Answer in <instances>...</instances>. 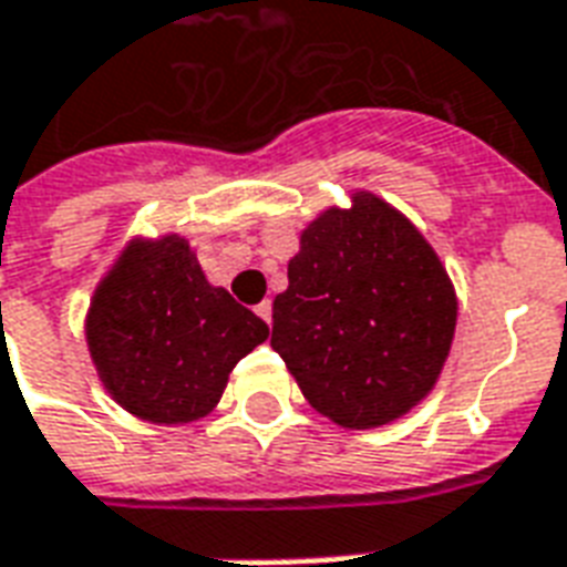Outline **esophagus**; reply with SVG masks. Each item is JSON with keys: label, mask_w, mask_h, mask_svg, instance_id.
I'll return each mask as SVG.
<instances>
[{"label": "esophagus", "mask_w": 567, "mask_h": 567, "mask_svg": "<svg viewBox=\"0 0 567 567\" xmlns=\"http://www.w3.org/2000/svg\"><path fill=\"white\" fill-rule=\"evenodd\" d=\"M255 316H258V318H261V321H267V324H270V321H272V303H270V300H264V303L255 306Z\"/></svg>", "instance_id": "esophagus-1"}]
</instances>
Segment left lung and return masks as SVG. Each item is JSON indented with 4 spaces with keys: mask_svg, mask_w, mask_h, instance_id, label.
Segmentation results:
<instances>
[{
    "mask_svg": "<svg viewBox=\"0 0 567 567\" xmlns=\"http://www.w3.org/2000/svg\"><path fill=\"white\" fill-rule=\"evenodd\" d=\"M456 291L421 230L372 192L300 234L270 346L318 414L348 430L396 421L435 388Z\"/></svg>",
    "mask_w": 567,
    "mask_h": 567,
    "instance_id": "1",
    "label": "left lung"
}]
</instances>
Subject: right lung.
<instances>
[{"instance_id": "1", "label": "right lung", "mask_w": 567, "mask_h": 567, "mask_svg": "<svg viewBox=\"0 0 567 567\" xmlns=\"http://www.w3.org/2000/svg\"><path fill=\"white\" fill-rule=\"evenodd\" d=\"M270 327L207 282L179 234L132 240L86 312V346L104 390L150 423H192L219 405L230 369Z\"/></svg>"}]
</instances>
